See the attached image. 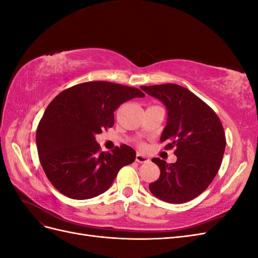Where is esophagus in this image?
I'll return each mask as SVG.
<instances>
[{
	"mask_svg": "<svg viewBox=\"0 0 258 258\" xmlns=\"http://www.w3.org/2000/svg\"><path fill=\"white\" fill-rule=\"evenodd\" d=\"M136 160H137L138 162H140V163H147V162H150V158H148L147 156H145V155H143V154H137Z\"/></svg>",
	"mask_w": 258,
	"mask_h": 258,
	"instance_id": "esophagus-1",
	"label": "esophagus"
}]
</instances>
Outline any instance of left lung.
<instances>
[{"label": "left lung", "mask_w": 258, "mask_h": 258, "mask_svg": "<svg viewBox=\"0 0 258 258\" xmlns=\"http://www.w3.org/2000/svg\"><path fill=\"white\" fill-rule=\"evenodd\" d=\"M167 108V123L160 141L176 147L174 163L160 158V176L150 184L155 197L169 204H184L204 192L220 170L226 147L225 132L217 115L191 91L176 84L141 86Z\"/></svg>", "instance_id": "left-lung-1"}]
</instances>
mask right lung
Here are the masks:
<instances>
[{"mask_svg":"<svg viewBox=\"0 0 258 258\" xmlns=\"http://www.w3.org/2000/svg\"><path fill=\"white\" fill-rule=\"evenodd\" d=\"M138 88L108 82L73 86L54 98L36 130L41 165L50 183L64 196L85 200L110 188L123 166L136 159L128 145L101 152L96 136L114 124V111L134 98Z\"/></svg>","mask_w":258,"mask_h":258,"instance_id":"add662e5","label":"right lung"}]
</instances>
